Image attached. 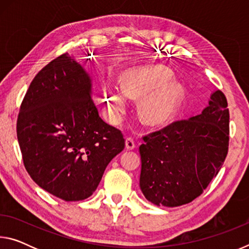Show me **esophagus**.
Segmentation results:
<instances>
[{"instance_id": "1", "label": "esophagus", "mask_w": 249, "mask_h": 249, "mask_svg": "<svg viewBox=\"0 0 249 249\" xmlns=\"http://www.w3.org/2000/svg\"><path fill=\"white\" fill-rule=\"evenodd\" d=\"M125 147H126V149H128V150H132V149L135 148V147H136V145H135V142H134V140H133L132 137L126 138Z\"/></svg>"}]
</instances>
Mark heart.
Segmentation results:
<instances>
[{
  "mask_svg": "<svg viewBox=\"0 0 249 249\" xmlns=\"http://www.w3.org/2000/svg\"><path fill=\"white\" fill-rule=\"evenodd\" d=\"M123 83L107 80L103 96L107 115L119 122L128 104V96H140L138 113L149 124H158L174 114L182 98L183 90L178 82L170 81L171 71L165 66L149 65L126 69Z\"/></svg>",
  "mask_w": 249,
  "mask_h": 249,
  "instance_id": "1",
  "label": "heart"
}]
</instances>
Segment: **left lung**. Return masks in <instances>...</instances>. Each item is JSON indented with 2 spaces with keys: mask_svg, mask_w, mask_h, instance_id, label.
<instances>
[{
  "mask_svg": "<svg viewBox=\"0 0 249 249\" xmlns=\"http://www.w3.org/2000/svg\"><path fill=\"white\" fill-rule=\"evenodd\" d=\"M230 113L220 90L200 114L145 136L140 146V187L151 203H190L220 171L229 150Z\"/></svg>",
  "mask_w": 249,
  "mask_h": 249,
  "instance_id": "1",
  "label": "left lung"
}]
</instances>
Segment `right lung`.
I'll use <instances>...</instances> for the list:
<instances>
[{"mask_svg": "<svg viewBox=\"0 0 249 249\" xmlns=\"http://www.w3.org/2000/svg\"><path fill=\"white\" fill-rule=\"evenodd\" d=\"M92 95L90 74L65 53L37 73L19 108L24 166L41 189L65 201L92 196L125 147L121 130L100 117Z\"/></svg>", "mask_w": 249, "mask_h": 249, "instance_id": "right-lung-1", "label": "right lung"}]
</instances>
